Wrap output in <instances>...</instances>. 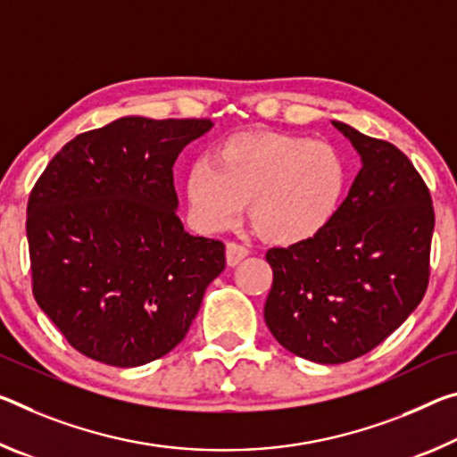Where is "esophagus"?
Listing matches in <instances>:
<instances>
[{"mask_svg":"<svg viewBox=\"0 0 457 457\" xmlns=\"http://www.w3.org/2000/svg\"><path fill=\"white\" fill-rule=\"evenodd\" d=\"M250 254V250L245 248L244 244H237V242H228L226 245V260L229 266H236L240 264L242 260Z\"/></svg>","mask_w":457,"mask_h":457,"instance_id":"34e87169","label":"esophagus"}]
</instances>
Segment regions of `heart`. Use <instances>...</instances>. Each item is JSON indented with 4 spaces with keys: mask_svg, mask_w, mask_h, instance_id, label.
Segmentation results:
<instances>
[{
    "mask_svg": "<svg viewBox=\"0 0 457 457\" xmlns=\"http://www.w3.org/2000/svg\"><path fill=\"white\" fill-rule=\"evenodd\" d=\"M350 183V166L333 144L291 134H244L221 142L212 161H195L185 197L195 226L221 231L250 220L266 240L296 244L336 217Z\"/></svg>",
    "mask_w": 457,
    "mask_h": 457,
    "instance_id": "obj_1",
    "label": "heart"
}]
</instances>
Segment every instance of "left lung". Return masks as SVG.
Listing matches in <instances>:
<instances>
[{"label":"left lung","instance_id":"obj_1","mask_svg":"<svg viewBox=\"0 0 457 457\" xmlns=\"http://www.w3.org/2000/svg\"><path fill=\"white\" fill-rule=\"evenodd\" d=\"M361 156L336 217L320 234L270 248L264 320L277 342L317 364H344L385 342L429 285L436 226L423 177L395 144L333 121Z\"/></svg>","mask_w":457,"mask_h":457}]
</instances>
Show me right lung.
I'll list each match as a JSON object with an SVG mask.
<instances>
[{
    "mask_svg": "<svg viewBox=\"0 0 457 457\" xmlns=\"http://www.w3.org/2000/svg\"><path fill=\"white\" fill-rule=\"evenodd\" d=\"M212 120L121 118L62 146L28 199L32 293L83 356L134 368L183 342L226 245L187 234L172 164Z\"/></svg>",
    "mask_w": 457,
    "mask_h": 457,
    "instance_id": "add662e5",
    "label": "right lung"
}]
</instances>
